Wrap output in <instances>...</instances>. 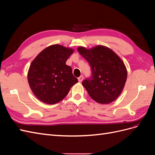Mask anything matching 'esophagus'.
I'll use <instances>...</instances> for the list:
<instances>
[{
    "label": "esophagus",
    "instance_id": "34e87169",
    "mask_svg": "<svg viewBox=\"0 0 155 155\" xmlns=\"http://www.w3.org/2000/svg\"><path fill=\"white\" fill-rule=\"evenodd\" d=\"M83 80V76H79V77L78 78V81H79V82H81Z\"/></svg>",
    "mask_w": 155,
    "mask_h": 155
}]
</instances>
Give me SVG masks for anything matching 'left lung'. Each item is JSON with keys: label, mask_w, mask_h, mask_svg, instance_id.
Here are the masks:
<instances>
[{"label": "left lung", "mask_w": 155, "mask_h": 155, "mask_svg": "<svg viewBox=\"0 0 155 155\" xmlns=\"http://www.w3.org/2000/svg\"><path fill=\"white\" fill-rule=\"evenodd\" d=\"M78 51L91 68V77L82 83L89 96L102 104L116 100L122 92L127 77L122 60L104 46L98 45L89 50L80 46Z\"/></svg>", "instance_id": "1"}]
</instances>
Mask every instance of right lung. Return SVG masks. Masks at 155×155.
I'll return each mask as SVG.
<instances>
[{"mask_svg": "<svg viewBox=\"0 0 155 155\" xmlns=\"http://www.w3.org/2000/svg\"><path fill=\"white\" fill-rule=\"evenodd\" d=\"M74 52L72 48L51 45L40 52L31 62L28 72L30 88L38 99L46 104H55L66 97L78 82L72 68L66 64Z\"/></svg>", "mask_w": 155, "mask_h": 155, "instance_id": "1", "label": "right lung"}]
</instances>
